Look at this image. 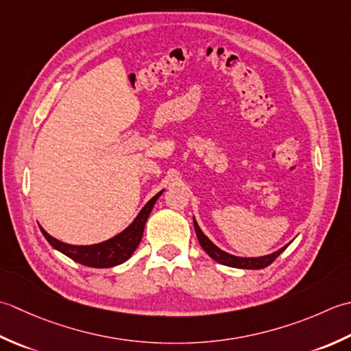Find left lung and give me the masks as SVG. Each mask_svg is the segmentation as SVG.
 I'll use <instances>...</instances> for the list:
<instances>
[{
    "label": "left lung",
    "mask_w": 351,
    "mask_h": 351,
    "mask_svg": "<svg viewBox=\"0 0 351 351\" xmlns=\"http://www.w3.org/2000/svg\"><path fill=\"white\" fill-rule=\"evenodd\" d=\"M194 227H195V233H197L199 245H202L204 252L209 254L213 261H217L218 263H221V265H227V267H233V268H244V269L265 268V267L271 265V263L276 261V257L280 254L282 252H285V248L288 247V245H285L280 250H277V252L271 253L268 256L238 257V256H233V254H228V253L223 252V250L218 248L215 244H213V242L202 232V228L198 227L195 218H194Z\"/></svg>",
    "instance_id": "1"
}]
</instances>
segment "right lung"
Listing matches in <instances>:
<instances>
[{
    "label": "right lung",
    "instance_id": "add662e5",
    "mask_svg": "<svg viewBox=\"0 0 351 351\" xmlns=\"http://www.w3.org/2000/svg\"><path fill=\"white\" fill-rule=\"evenodd\" d=\"M162 192L163 191H160L159 194H156L144 207H142V210L138 213V217L134 218L133 223L128 226L125 230H123L117 236H113L110 239L99 242V244L71 245L53 238V236L48 234L42 227H40V232L45 236V239L51 244L53 248L59 250L60 253L71 257V259L78 263H82V265L92 267V268L117 267L119 263L130 259L132 254L134 253V250L138 248L139 242L142 239V234H144V227H145L147 219L153 210V206L156 204L157 198L162 195Z\"/></svg>",
    "mask_w": 351,
    "mask_h": 351
}]
</instances>
